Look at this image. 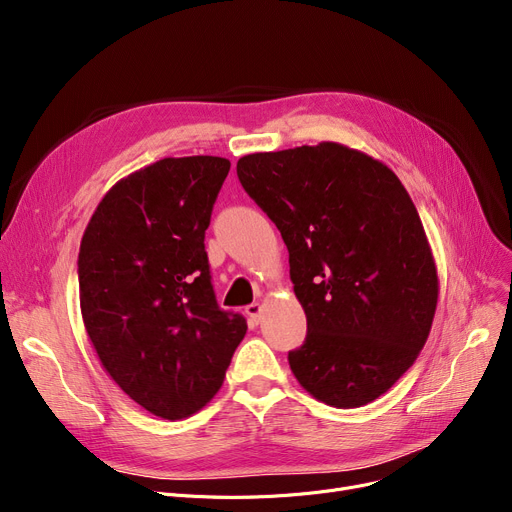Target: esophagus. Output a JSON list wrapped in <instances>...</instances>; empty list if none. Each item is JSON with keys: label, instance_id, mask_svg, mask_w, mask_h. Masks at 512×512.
Returning <instances> with one entry per match:
<instances>
[{"label": "esophagus", "instance_id": "obj_1", "mask_svg": "<svg viewBox=\"0 0 512 512\" xmlns=\"http://www.w3.org/2000/svg\"><path fill=\"white\" fill-rule=\"evenodd\" d=\"M245 313H247V317L251 321V326H259V321H261V305L259 303H251L245 309Z\"/></svg>", "mask_w": 512, "mask_h": 512}]
</instances>
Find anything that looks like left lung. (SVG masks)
Returning a JSON list of instances; mask_svg holds the SVG:
<instances>
[{"mask_svg":"<svg viewBox=\"0 0 512 512\" xmlns=\"http://www.w3.org/2000/svg\"><path fill=\"white\" fill-rule=\"evenodd\" d=\"M238 180L280 230L305 342L299 384L336 409L388 392L417 359L438 303L419 213L396 174L338 143L238 159Z\"/></svg>","mask_w":512,"mask_h":512,"instance_id":"obj_1","label":"left lung"}]
</instances>
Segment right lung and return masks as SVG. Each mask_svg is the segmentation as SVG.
<instances>
[{"label":"right lung","mask_w":512,"mask_h":512,"mask_svg":"<svg viewBox=\"0 0 512 512\" xmlns=\"http://www.w3.org/2000/svg\"><path fill=\"white\" fill-rule=\"evenodd\" d=\"M224 157H166L97 205L78 253L87 334L112 380L143 409L182 419L224 384L247 319L215 299L205 230Z\"/></svg>","instance_id":"right-lung-1"}]
</instances>
